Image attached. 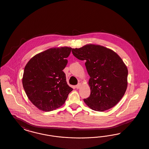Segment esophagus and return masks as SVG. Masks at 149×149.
<instances>
[{
  "instance_id": "1",
  "label": "esophagus",
  "mask_w": 149,
  "mask_h": 149,
  "mask_svg": "<svg viewBox=\"0 0 149 149\" xmlns=\"http://www.w3.org/2000/svg\"><path fill=\"white\" fill-rule=\"evenodd\" d=\"M80 86H81V84L80 83H78V84L75 86L77 89H79L80 88Z\"/></svg>"
}]
</instances>
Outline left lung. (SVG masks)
<instances>
[{"label": "left lung", "instance_id": "1", "mask_svg": "<svg viewBox=\"0 0 149 149\" xmlns=\"http://www.w3.org/2000/svg\"><path fill=\"white\" fill-rule=\"evenodd\" d=\"M73 55L84 60L90 79V96L84 99L92 109L103 112L116 106L127 87L128 70L113 50L95 45L72 49Z\"/></svg>", "mask_w": 149, "mask_h": 149}]
</instances>
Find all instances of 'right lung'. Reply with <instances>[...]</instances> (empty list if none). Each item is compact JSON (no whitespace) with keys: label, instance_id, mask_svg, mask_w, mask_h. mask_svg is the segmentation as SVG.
<instances>
[{"label":"right lung","instance_id":"add662e5","mask_svg":"<svg viewBox=\"0 0 149 149\" xmlns=\"http://www.w3.org/2000/svg\"><path fill=\"white\" fill-rule=\"evenodd\" d=\"M71 49L51 48L37 54L26 64L23 86L29 99L39 109L49 112L60 107L73 90L63 71Z\"/></svg>","mask_w":149,"mask_h":149}]
</instances>
